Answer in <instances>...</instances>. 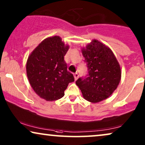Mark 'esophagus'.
I'll return each mask as SVG.
<instances>
[{
  "instance_id": "esophagus-1",
  "label": "esophagus",
  "mask_w": 145,
  "mask_h": 145,
  "mask_svg": "<svg viewBox=\"0 0 145 145\" xmlns=\"http://www.w3.org/2000/svg\"><path fill=\"white\" fill-rule=\"evenodd\" d=\"M74 78L75 80H76L77 79H78V73H77V72L74 73Z\"/></svg>"
}]
</instances>
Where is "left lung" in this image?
<instances>
[{
  "label": "left lung",
  "mask_w": 145,
  "mask_h": 145,
  "mask_svg": "<svg viewBox=\"0 0 145 145\" xmlns=\"http://www.w3.org/2000/svg\"><path fill=\"white\" fill-rule=\"evenodd\" d=\"M82 53L88 74L79 78L76 84L88 102L97 103L106 100L117 88L121 76L116 57L108 47L96 39L82 48Z\"/></svg>",
  "instance_id": "left-lung-1"
}]
</instances>
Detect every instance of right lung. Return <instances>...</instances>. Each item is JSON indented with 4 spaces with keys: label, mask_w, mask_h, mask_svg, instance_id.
Masks as SVG:
<instances>
[{
    "label": "right lung",
    "mask_w": 145,
    "mask_h": 145,
    "mask_svg": "<svg viewBox=\"0 0 145 145\" xmlns=\"http://www.w3.org/2000/svg\"><path fill=\"white\" fill-rule=\"evenodd\" d=\"M69 49L59 36L47 37L39 43L27 60V76L34 92L47 101L57 100L65 95L69 83L74 82L67 71L64 57Z\"/></svg>",
    "instance_id": "add662e5"
}]
</instances>
